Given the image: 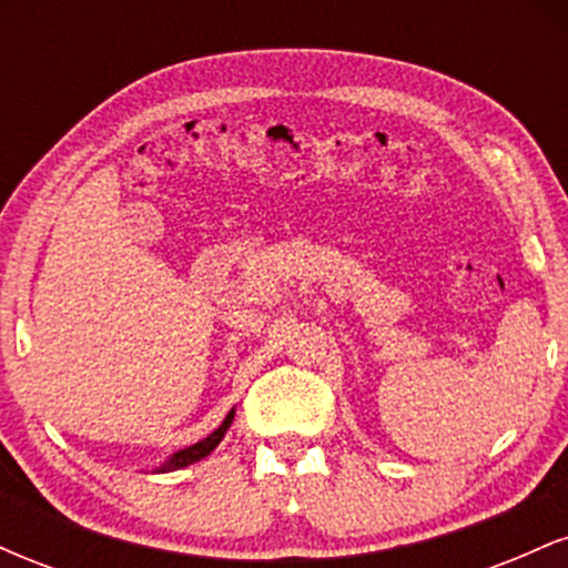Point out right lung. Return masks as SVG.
<instances>
[{
    "label": "right lung",
    "mask_w": 568,
    "mask_h": 568,
    "mask_svg": "<svg viewBox=\"0 0 568 568\" xmlns=\"http://www.w3.org/2000/svg\"><path fill=\"white\" fill-rule=\"evenodd\" d=\"M232 419H234V410H230V414H226V419L221 422V427H219V429H213V433L207 435L205 440L194 443V446L184 448V452L173 454V459L168 462V465L162 467V470H179V467H186V465H192V462H200L202 456H207V454H211L213 448H216L219 443H221V438H224V433H226V429H230Z\"/></svg>",
    "instance_id": "1"
}]
</instances>
